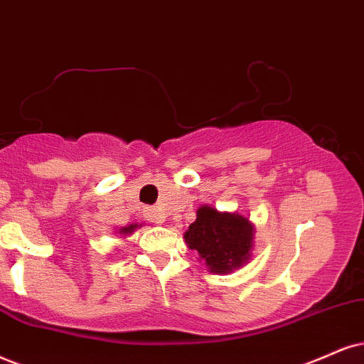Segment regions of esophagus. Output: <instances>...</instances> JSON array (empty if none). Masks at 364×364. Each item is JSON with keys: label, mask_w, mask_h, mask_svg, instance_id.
Listing matches in <instances>:
<instances>
[{"label": "esophagus", "mask_w": 364, "mask_h": 364, "mask_svg": "<svg viewBox=\"0 0 364 364\" xmlns=\"http://www.w3.org/2000/svg\"><path fill=\"white\" fill-rule=\"evenodd\" d=\"M146 219H148V221H150V223H154V224H161V223H164V216H161L159 210H155V209L148 210V213H146Z\"/></svg>", "instance_id": "34e87169"}]
</instances>
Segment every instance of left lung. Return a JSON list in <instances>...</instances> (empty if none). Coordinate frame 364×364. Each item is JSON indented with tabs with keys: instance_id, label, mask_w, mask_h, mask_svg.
Masks as SVG:
<instances>
[{
	"instance_id": "left-lung-1",
	"label": "left lung",
	"mask_w": 364,
	"mask_h": 364,
	"mask_svg": "<svg viewBox=\"0 0 364 364\" xmlns=\"http://www.w3.org/2000/svg\"><path fill=\"white\" fill-rule=\"evenodd\" d=\"M255 228L248 218L237 213H219L216 208L200 205L197 219L183 235L187 246L213 273H231L248 263L253 250Z\"/></svg>"
}]
</instances>
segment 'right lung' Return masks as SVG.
Masks as SVG:
<instances>
[{
  "instance_id": "obj_1",
  "label": "right lung",
  "mask_w": 364,
  "mask_h": 364,
  "mask_svg": "<svg viewBox=\"0 0 364 364\" xmlns=\"http://www.w3.org/2000/svg\"><path fill=\"white\" fill-rule=\"evenodd\" d=\"M136 228H138V224H129V226H127V228H121L119 235H124V236L132 235V232H133L134 230H136Z\"/></svg>"
}]
</instances>
